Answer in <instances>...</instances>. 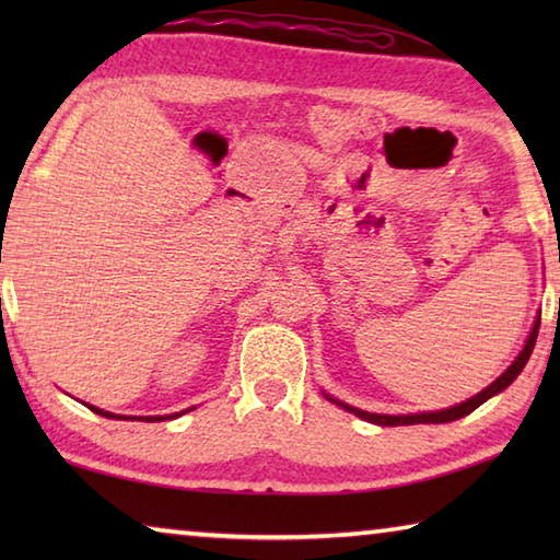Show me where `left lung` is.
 Wrapping results in <instances>:
<instances>
[{
    "label": "left lung",
    "instance_id": "obj_1",
    "mask_svg": "<svg viewBox=\"0 0 560 560\" xmlns=\"http://www.w3.org/2000/svg\"><path fill=\"white\" fill-rule=\"evenodd\" d=\"M538 326H541V320H534V328H530V334L526 338V346L521 353L516 355L514 363H511L504 373H501L494 383H491L489 387H485V390L477 393L474 397H469L467 402H459L454 407H447V410H438V412H420V415H377V412H365V410H358V407H350L346 402L336 400V397H328L330 402H336L343 407V410L353 412L355 417H360V420L365 422H373V424H383V428H397V424H440V422H452V420H459V417L469 415L477 410L479 405H485L489 397H494L497 393L506 390V387L516 381L518 373L524 371V365L528 363L530 353H534V346H536V336H538Z\"/></svg>",
    "mask_w": 560,
    "mask_h": 560
}]
</instances>
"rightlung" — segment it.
Returning <instances> with one entry per match:
<instances>
[{
  "instance_id": "right-lung-1",
  "label": "right lung",
  "mask_w": 560,
  "mask_h": 560,
  "mask_svg": "<svg viewBox=\"0 0 560 560\" xmlns=\"http://www.w3.org/2000/svg\"><path fill=\"white\" fill-rule=\"evenodd\" d=\"M89 410H93L96 415H101V417H110V420H128V417H122V415H113V412H106V410H101V407H93V405H89ZM187 412V410H185ZM185 412H179V415H185ZM177 412L175 415H167V417H179ZM167 417H130V420H145V422H160V420H167Z\"/></svg>"
}]
</instances>
